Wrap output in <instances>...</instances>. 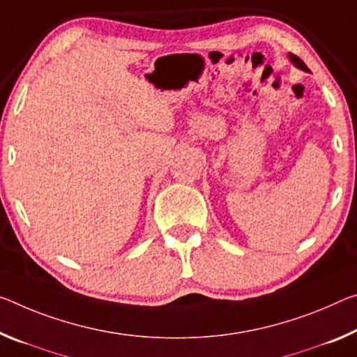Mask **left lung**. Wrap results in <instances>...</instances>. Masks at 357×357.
<instances>
[{"mask_svg": "<svg viewBox=\"0 0 357 357\" xmlns=\"http://www.w3.org/2000/svg\"><path fill=\"white\" fill-rule=\"evenodd\" d=\"M289 60L292 61V65L296 66V68H298V70H302V71H307V73H310V70L307 68V65L303 63V61L298 59L297 55H294V54H289Z\"/></svg>", "mask_w": 357, "mask_h": 357, "instance_id": "8db88e82", "label": "left lung"}]
</instances>
